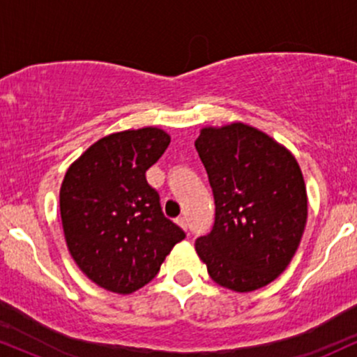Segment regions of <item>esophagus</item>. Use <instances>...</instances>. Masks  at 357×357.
I'll list each match as a JSON object with an SVG mask.
<instances>
[{
	"mask_svg": "<svg viewBox=\"0 0 357 357\" xmlns=\"http://www.w3.org/2000/svg\"><path fill=\"white\" fill-rule=\"evenodd\" d=\"M176 223H178L181 228H184V230H188V220H186V216H178V218H176Z\"/></svg>",
	"mask_w": 357,
	"mask_h": 357,
	"instance_id": "esophagus-1",
	"label": "esophagus"
}]
</instances>
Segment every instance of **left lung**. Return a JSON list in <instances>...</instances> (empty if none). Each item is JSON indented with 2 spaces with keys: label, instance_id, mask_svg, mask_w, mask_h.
I'll return each mask as SVG.
<instances>
[{
  "label": "left lung",
  "instance_id": "1",
  "mask_svg": "<svg viewBox=\"0 0 357 357\" xmlns=\"http://www.w3.org/2000/svg\"><path fill=\"white\" fill-rule=\"evenodd\" d=\"M215 198V223L195 241L216 284L235 292L265 287L290 264L307 221L296 158L247 124L204 127L195 142Z\"/></svg>",
  "mask_w": 357,
  "mask_h": 357
}]
</instances>
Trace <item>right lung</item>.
<instances>
[{"label": "right lung", "instance_id": "1", "mask_svg": "<svg viewBox=\"0 0 357 357\" xmlns=\"http://www.w3.org/2000/svg\"><path fill=\"white\" fill-rule=\"evenodd\" d=\"M171 137L158 127L110 134L70 166L60 190V215L70 255L90 280L130 294L158 275L186 233L166 218L146 171Z\"/></svg>", "mask_w": 357, "mask_h": 357}]
</instances>
